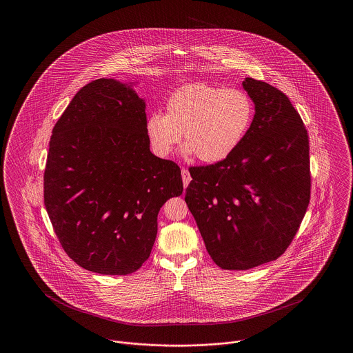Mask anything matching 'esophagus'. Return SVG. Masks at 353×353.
I'll list each match as a JSON object with an SVG mask.
<instances>
[{
    "mask_svg": "<svg viewBox=\"0 0 353 353\" xmlns=\"http://www.w3.org/2000/svg\"><path fill=\"white\" fill-rule=\"evenodd\" d=\"M181 174H183V183H184V186L186 188L189 183H190V180H192V177H190V173H189V170L188 169L183 168L181 170Z\"/></svg>",
    "mask_w": 353,
    "mask_h": 353,
    "instance_id": "34e87169",
    "label": "esophagus"
}]
</instances>
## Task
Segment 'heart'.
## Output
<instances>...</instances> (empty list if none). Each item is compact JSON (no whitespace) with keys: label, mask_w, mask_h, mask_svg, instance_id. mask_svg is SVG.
<instances>
[{"label":"heart","mask_w":353,"mask_h":353,"mask_svg":"<svg viewBox=\"0 0 353 353\" xmlns=\"http://www.w3.org/2000/svg\"><path fill=\"white\" fill-rule=\"evenodd\" d=\"M254 118L250 97L238 88L185 84L165 101V114L153 112L147 123L152 150L167 157L180 143L208 164L228 159L243 141Z\"/></svg>","instance_id":"heart-1"}]
</instances>
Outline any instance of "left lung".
I'll use <instances>...</instances> for the list:
<instances>
[{
  "label": "left lung",
  "mask_w": 353,
  "mask_h": 353,
  "mask_svg": "<svg viewBox=\"0 0 353 353\" xmlns=\"http://www.w3.org/2000/svg\"><path fill=\"white\" fill-rule=\"evenodd\" d=\"M252 125L228 159L190 167L185 201L206 250L223 270H249L287 250L311 196L310 143L302 118L271 84L246 78Z\"/></svg>",
  "instance_id": "8db88e82"
}]
</instances>
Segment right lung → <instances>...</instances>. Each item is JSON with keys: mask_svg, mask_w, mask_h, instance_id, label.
Segmentation results:
<instances>
[{"mask_svg": "<svg viewBox=\"0 0 353 353\" xmlns=\"http://www.w3.org/2000/svg\"><path fill=\"white\" fill-rule=\"evenodd\" d=\"M145 123L134 90L101 78L77 92L52 128L45 206L63 250L88 271L140 269L160 208L184 190L179 165L150 151Z\"/></svg>", "mask_w": 353, "mask_h": 353, "instance_id": "obj_1", "label": "right lung"}]
</instances>
